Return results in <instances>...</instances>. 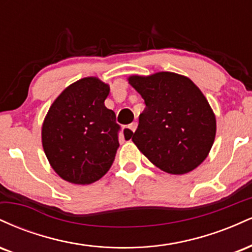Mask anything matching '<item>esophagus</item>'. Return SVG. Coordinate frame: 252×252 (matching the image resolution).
I'll list each match as a JSON object with an SVG mask.
<instances>
[{"label":"esophagus","mask_w":252,"mask_h":252,"mask_svg":"<svg viewBox=\"0 0 252 252\" xmlns=\"http://www.w3.org/2000/svg\"><path fill=\"white\" fill-rule=\"evenodd\" d=\"M129 129L131 130V131H134V132H135V130L137 129V123H136V122H132L131 124H129Z\"/></svg>","instance_id":"obj_1"}]
</instances>
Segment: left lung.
Wrapping results in <instances>:
<instances>
[{
	"mask_svg": "<svg viewBox=\"0 0 252 252\" xmlns=\"http://www.w3.org/2000/svg\"><path fill=\"white\" fill-rule=\"evenodd\" d=\"M130 85L146 108L132 142L158 168L186 174L209 155L216 138V115L206 97L189 77L174 72L134 74Z\"/></svg>",
	"mask_w": 252,
	"mask_h": 252,
	"instance_id": "1",
	"label": "left lung"
}]
</instances>
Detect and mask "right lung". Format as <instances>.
Wrapping results in <instances>:
<instances>
[{"mask_svg": "<svg viewBox=\"0 0 252 252\" xmlns=\"http://www.w3.org/2000/svg\"><path fill=\"white\" fill-rule=\"evenodd\" d=\"M109 92V84L86 77L68 85L50 106L41 128L42 148L65 181L90 185L114 162L120 126L115 112L104 105Z\"/></svg>", "mask_w": 252, "mask_h": 252, "instance_id": "add662e5", "label": "right lung"}]
</instances>
